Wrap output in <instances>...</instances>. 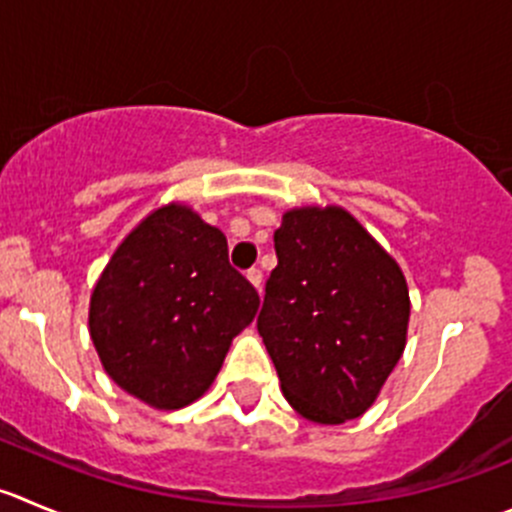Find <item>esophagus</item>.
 <instances>
[{"instance_id": "34e87169", "label": "esophagus", "mask_w": 512, "mask_h": 512, "mask_svg": "<svg viewBox=\"0 0 512 512\" xmlns=\"http://www.w3.org/2000/svg\"><path fill=\"white\" fill-rule=\"evenodd\" d=\"M246 279L251 281V284L256 286V291H259V294H261V289H264V274H261L259 269H251V271H248V274H246Z\"/></svg>"}]
</instances>
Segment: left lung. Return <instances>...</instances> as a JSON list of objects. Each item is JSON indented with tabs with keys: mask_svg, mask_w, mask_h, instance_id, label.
I'll return each instance as SVG.
<instances>
[{
	"mask_svg": "<svg viewBox=\"0 0 512 512\" xmlns=\"http://www.w3.org/2000/svg\"><path fill=\"white\" fill-rule=\"evenodd\" d=\"M274 246L256 326L286 402L316 425L362 417L405 352V274L339 206L286 211Z\"/></svg>",
	"mask_w": 512,
	"mask_h": 512,
	"instance_id": "left-lung-1",
	"label": "left lung"
}]
</instances>
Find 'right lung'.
Here are the masks:
<instances>
[{"label":"right lung","instance_id":"add662e5","mask_svg":"<svg viewBox=\"0 0 512 512\" xmlns=\"http://www.w3.org/2000/svg\"><path fill=\"white\" fill-rule=\"evenodd\" d=\"M259 294L228 264L226 236L186 203L143 218L90 296V339L107 377L155 410L208 392Z\"/></svg>","mask_w":512,"mask_h":512}]
</instances>
